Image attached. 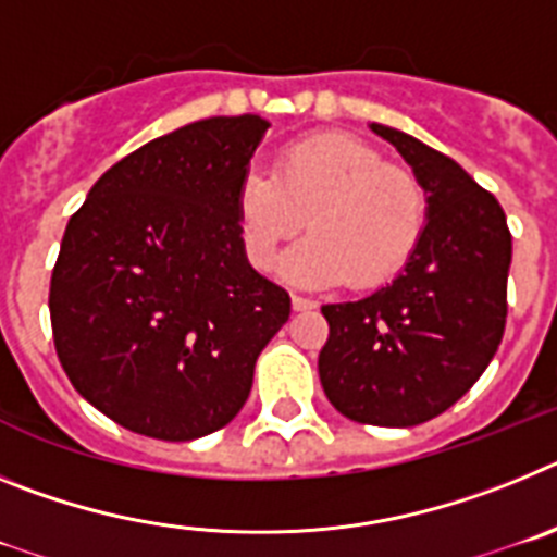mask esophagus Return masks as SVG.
Returning <instances> with one entry per match:
<instances>
[{"instance_id": "34e87169", "label": "esophagus", "mask_w": 557, "mask_h": 557, "mask_svg": "<svg viewBox=\"0 0 557 557\" xmlns=\"http://www.w3.org/2000/svg\"><path fill=\"white\" fill-rule=\"evenodd\" d=\"M314 307H318V301H312V298H304V295H293L295 312H307V309H314Z\"/></svg>"}]
</instances>
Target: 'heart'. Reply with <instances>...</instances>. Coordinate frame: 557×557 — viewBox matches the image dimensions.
I'll return each instance as SVG.
<instances>
[{"label": "heart", "instance_id": "1", "mask_svg": "<svg viewBox=\"0 0 557 557\" xmlns=\"http://www.w3.org/2000/svg\"><path fill=\"white\" fill-rule=\"evenodd\" d=\"M307 218L309 236L282 262L298 287H376L412 259L426 228V191L407 166L366 141L321 133L284 147L273 172H248L236 191L245 253L259 270Z\"/></svg>", "mask_w": 557, "mask_h": 557}]
</instances>
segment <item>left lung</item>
<instances>
[{
    "mask_svg": "<svg viewBox=\"0 0 557 557\" xmlns=\"http://www.w3.org/2000/svg\"><path fill=\"white\" fill-rule=\"evenodd\" d=\"M426 191V228L391 284L321 307L318 373L357 424L416 426L449 410L494 359L508 318L510 231L491 191L444 152L376 125Z\"/></svg>",
    "mask_w": 557,
    "mask_h": 557,
    "instance_id": "obj_1",
    "label": "left lung"
}]
</instances>
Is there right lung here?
Returning <instances> with one entry per match:
<instances>
[{
  "label": "right lung",
  "instance_id": "obj_1",
  "mask_svg": "<svg viewBox=\"0 0 557 557\" xmlns=\"http://www.w3.org/2000/svg\"><path fill=\"white\" fill-rule=\"evenodd\" d=\"M270 122L211 116L106 170L63 234L49 318L75 391L159 441H195L243 410L289 295L256 273L236 191Z\"/></svg>",
  "mask_w": 557,
  "mask_h": 557
}]
</instances>
